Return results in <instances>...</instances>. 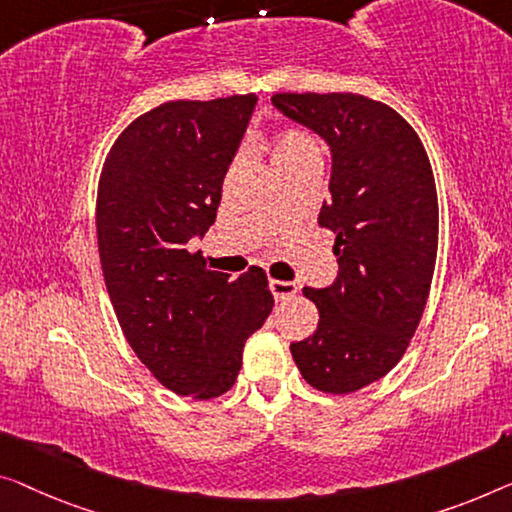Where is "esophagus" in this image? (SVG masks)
<instances>
[{
	"label": "esophagus",
	"instance_id": "34e87169",
	"mask_svg": "<svg viewBox=\"0 0 512 512\" xmlns=\"http://www.w3.org/2000/svg\"><path fill=\"white\" fill-rule=\"evenodd\" d=\"M269 289H271L273 299L285 301V299H289V296H294L296 289H299V287H296L294 282H289V280H271Z\"/></svg>",
	"mask_w": 512,
	"mask_h": 512
}]
</instances>
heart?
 <instances>
[{
	"instance_id": "heart-1",
	"label": "heart",
	"mask_w": 512,
	"mask_h": 512,
	"mask_svg": "<svg viewBox=\"0 0 512 512\" xmlns=\"http://www.w3.org/2000/svg\"><path fill=\"white\" fill-rule=\"evenodd\" d=\"M299 163H319L317 142L303 131L280 133L271 144L273 170H282V167Z\"/></svg>"
}]
</instances>
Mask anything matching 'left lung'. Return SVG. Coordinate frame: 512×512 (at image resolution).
I'll return each instance as SVG.
<instances>
[{"label":"left lung","mask_w":512,"mask_h":512,"mask_svg":"<svg viewBox=\"0 0 512 512\" xmlns=\"http://www.w3.org/2000/svg\"><path fill=\"white\" fill-rule=\"evenodd\" d=\"M271 103L331 151V200L317 223L335 234L338 276L303 289L319 324L289 349L317 391L354 393L393 370L423 317L439 232L430 160L398 112L365 96L276 94Z\"/></svg>","instance_id":"8db88e82"}]
</instances>
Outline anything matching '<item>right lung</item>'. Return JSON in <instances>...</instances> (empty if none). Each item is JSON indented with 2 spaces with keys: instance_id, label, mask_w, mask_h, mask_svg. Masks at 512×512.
Instances as JSON below:
<instances>
[{
  "instance_id": "add662e5",
  "label": "right lung",
  "mask_w": 512,
  "mask_h": 512,
  "mask_svg": "<svg viewBox=\"0 0 512 512\" xmlns=\"http://www.w3.org/2000/svg\"><path fill=\"white\" fill-rule=\"evenodd\" d=\"M255 103L158 105L117 137L98 181V253L121 331L160 384L195 400L230 391L273 308L262 269L230 280L186 248L216 223Z\"/></svg>"
}]
</instances>
